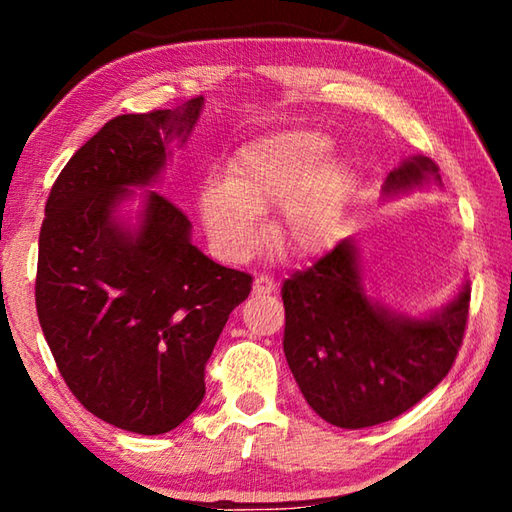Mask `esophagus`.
<instances>
[{"instance_id": "34e87169", "label": "esophagus", "mask_w": 512, "mask_h": 512, "mask_svg": "<svg viewBox=\"0 0 512 512\" xmlns=\"http://www.w3.org/2000/svg\"><path fill=\"white\" fill-rule=\"evenodd\" d=\"M253 291L255 293H273L275 291V280L271 275H257L253 282Z\"/></svg>"}]
</instances>
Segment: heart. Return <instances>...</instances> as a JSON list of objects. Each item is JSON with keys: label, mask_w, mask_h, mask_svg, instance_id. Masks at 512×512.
<instances>
[{"label": "heart", "mask_w": 512, "mask_h": 512, "mask_svg": "<svg viewBox=\"0 0 512 512\" xmlns=\"http://www.w3.org/2000/svg\"><path fill=\"white\" fill-rule=\"evenodd\" d=\"M332 140L291 128L241 146L221 187L201 194V219L216 253L228 262L253 255L262 241L259 214L280 205L273 235L291 257H311L332 239L350 192L348 164L327 158Z\"/></svg>", "instance_id": "1"}]
</instances>
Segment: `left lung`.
<instances>
[{
  "label": "left lung",
  "instance_id": "1",
  "mask_svg": "<svg viewBox=\"0 0 512 512\" xmlns=\"http://www.w3.org/2000/svg\"><path fill=\"white\" fill-rule=\"evenodd\" d=\"M440 185L424 155L400 162L384 198ZM284 357L307 404L325 422L363 429L409 411L452 368L463 343L470 282L429 316H406L372 300L363 287L359 248L343 239L282 284Z\"/></svg>",
  "mask_w": 512,
  "mask_h": 512
}]
</instances>
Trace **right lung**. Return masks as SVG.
<instances>
[{
  "mask_svg": "<svg viewBox=\"0 0 512 512\" xmlns=\"http://www.w3.org/2000/svg\"><path fill=\"white\" fill-rule=\"evenodd\" d=\"M203 103L110 119L60 171L40 230L36 307L60 375L90 413L142 436L198 409L205 363L253 289L203 255L187 216L153 189L135 223L121 216L133 187L158 183Z\"/></svg>",
  "mask_w": 512,
  "mask_h": 512,
  "instance_id": "add662e5",
  "label": "right lung"
}]
</instances>
